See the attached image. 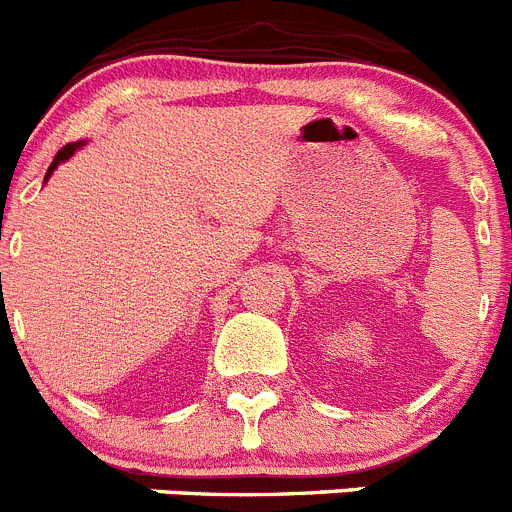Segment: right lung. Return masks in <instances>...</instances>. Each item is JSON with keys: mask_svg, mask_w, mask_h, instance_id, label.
I'll list each match as a JSON object with an SVG mask.
<instances>
[{"mask_svg": "<svg viewBox=\"0 0 512 512\" xmlns=\"http://www.w3.org/2000/svg\"><path fill=\"white\" fill-rule=\"evenodd\" d=\"M75 147H78V144H65V147H63V149H60V152H58V154H55L53 164H50V167H48V172H45V180H48V177H50V175H53V170H55V167H58V164H60V162H65V159H68V157H70V154H73V152H75Z\"/></svg>", "mask_w": 512, "mask_h": 512, "instance_id": "obj_1", "label": "right lung"}]
</instances>
